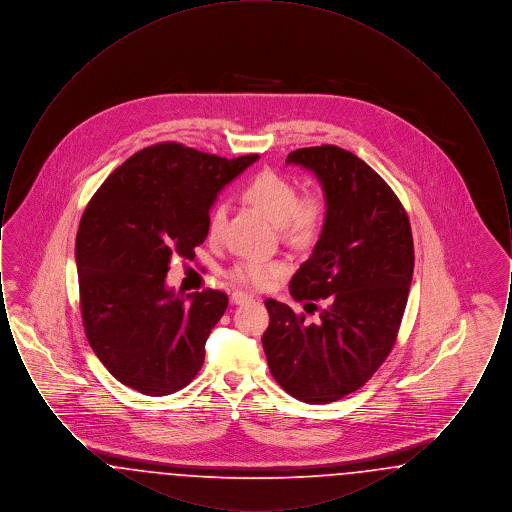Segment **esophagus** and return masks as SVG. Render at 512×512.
I'll use <instances>...</instances> for the list:
<instances>
[{
    "instance_id": "obj_1",
    "label": "esophagus",
    "mask_w": 512,
    "mask_h": 512,
    "mask_svg": "<svg viewBox=\"0 0 512 512\" xmlns=\"http://www.w3.org/2000/svg\"><path fill=\"white\" fill-rule=\"evenodd\" d=\"M251 299H253V297L247 295L245 292L232 293V303H234V305H244V303H249Z\"/></svg>"
}]
</instances>
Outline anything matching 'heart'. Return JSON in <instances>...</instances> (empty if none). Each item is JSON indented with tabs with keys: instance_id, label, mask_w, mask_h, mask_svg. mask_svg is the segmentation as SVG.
Instances as JSON below:
<instances>
[{
	"instance_id": "b5f03b06",
	"label": "heart",
	"mask_w": 512,
	"mask_h": 512,
	"mask_svg": "<svg viewBox=\"0 0 512 512\" xmlns=\"http://www.w3.org/2000/svg\"><path fill=\"white\" fill-rule=\"evenodd\" d=\"M244 199L259 213H263L270 222L282 228V234L295 244H309L317 238L326 219V205L317 195L299 197L297 188L288 178L265 171L257 174L244 190ZM226 211L217 207L211 213L207 238L211 244H217L222 238ZM286 265L280 261L268 259H242L228 270V278L234 284L245 288L261 290L276 280Z\"/></svg>"
}]
</instances>
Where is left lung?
<instances>
[{
    "instance_id": "8db88e82",
    "label": "left lung",
    "mask_w": 512,
    "mask_h": 512,
    "mask_svg": "<svg viewBox=\"0 0 512 512\" xmlns=\"http://www.w3.org/2000/svg\"><path fill=\"white\" fill-rule=\"evenodd\" d=\"M286 163L315 172L326 199L313 255L290 282L318 315L311 322L267 299L263 347L284 391L324 405L365 386L390 355L413 282V234L397 195L351 151L303 147Z\"/></svg>"
}]
</instances>
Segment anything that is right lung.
Returning a JSON list of instances; mask_svg holds the SVG:
<instances>
[{
    "label": "right lung",
    "mask_w": 512,
    "mask_h": 512,
    "mask_svg": "<svg viewBox=\"0 0 512 512\" xmlns=\"http://www.w3.org/2000/svg\"><path fill=\"white\" fill-rule=\"evenodd\" d=\"M257 159L155 144L126 159L88 203L74 247L80 311L90 347L124 386L161 397L199 372L228 297H184L165 278L174 257L194 259L220 190Z\"/></svg>",
    "instance_id": "obj_1"
}]
</instances>
